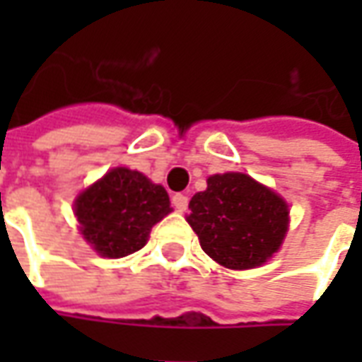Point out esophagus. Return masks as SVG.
Returning <instances> with one entry per match:
<instances>
[{
	"label": "esophagus",
	"instance_id": "34e87169",
	"mask_svg": "<svg viewBox=\"0 0 362 362\" xmlns=\"http://www.w3.org/2000/svg\"><path fill=\"white\" fill-rule=\"evenodd\" d=\"M173 205L176 207V211L184 213L188 209V196H184V194H174Z\"/></svg>",
	"mask_w": 362,
	"mask_h": 362
}]
</instances>
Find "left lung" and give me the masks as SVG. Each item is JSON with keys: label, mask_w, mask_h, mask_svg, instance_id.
I'll return each mask as SVG.
<instances>
[{"label": "left lung", "mask_w": 362, "mask_h": 362, "mask_svg": "<svg viewBox=\"0 0 362 362\" xmlns=\"http://www.w3.org/2000/svg\"><path fill=\"white\" fill-rule=\"evenodd\" d=\"M188 207L204 252L228 269L262 266L287 235V202L248 174H213Z\"/></svg>", "instance_id": "1"}]
</instances>
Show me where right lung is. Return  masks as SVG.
<instances>
[{"label":"right lung","instance_id":"obj_1","mask_svg":"<svg viewBox=\"0 0 362 362\" xmlns=\"http://www.w3.org/2000/svg\"><path fill=\"white\" fill-rule=\"evenodd\" d=\"M170 211L166 189L126 166L108 170L75 199L83 238L103 258L141 250L151 228Z\"/></svg>","mask_w":362,"mask_h":362}]
</instances>
